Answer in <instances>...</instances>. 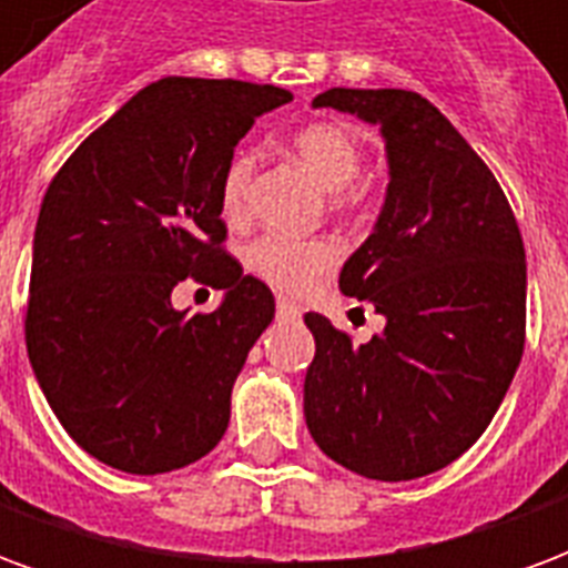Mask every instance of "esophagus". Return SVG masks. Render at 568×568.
Wrapping results in <instances>:
<instances>
[{
  "label": "esophagus",
  "instance_id": "34e87169",
  "mask_svg": "<svg viewBox=\"0 0 568 568\" xmlns=\"http://www.w3.org/2000/svg\"><path fill=\"white\" fill-rule=\"evenodd\" d=\"M276 316H280V320H297V316H301V307L292 304L288 297H280V301H276Z\"/></svg>",
  "mask_w": 568,
  "mask_h": 568
}]
</instances>
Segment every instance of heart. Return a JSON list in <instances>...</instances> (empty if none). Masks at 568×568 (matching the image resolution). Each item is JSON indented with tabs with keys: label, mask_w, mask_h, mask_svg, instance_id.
Wrapping results in <instances>:
<instances>
[{
	"label": "heart",
	"mask_w": 568,
	"mask_h": 568,
	"mask_svg": "<svg viewBox=\"0 0 568 568\" xmlns=\"http://www.w3.org/2000/svg\"><path fill=\"white\" fill-rule=\"evenodd\" d=\"M292 154L297 163L320 182L328 194V206L337 212L356 210L365 200L362 182V161L365 149L353 130L341 121H313L295 130ZM252 154L236 151L224 163L219 175V212L224 222L240 224L248 212V185H252ZM248 273H255L261 283L273 285L280 292H304L341 261V246L328 236L316 240H288V236H258L243 252Z\"/></svg>",
	"instance_id": "1"
}]
</instances>
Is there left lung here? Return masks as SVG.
Instances as JSON below:
<instances>
[{"mask_svg":"<svg viewBox=\"0 0 568 568\" xmlns=\"http://www.w3.org/2000/svg\"><path fill=\"white\" fill-rule=\"evenodd\" d=\"M316 109L381 124L389 187L341 292L386 316L356 346L320 313L304 417L325 456L371 480H414L475 444L520 365L526 252L489 166L426 97L332 88Z\"/></svg>","mask_w":568,"mask_h":568,"instance_id":"left-lung-1","label":"left lung"}]
</instances>
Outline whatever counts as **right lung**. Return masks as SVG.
<instances>
[{"label": "right lung", "mask_w": 568, "mask_h": 568, "mask_svg": "<svg viewBox=\"0 0 568 568\" xmlns=\"http://www.w3.org/2000/svg\"><path fill=\"white\" fill-rule=\"evenodd\" d=\"M288 100L252 81H154L44 191L27 353L57 419L93 459L163 475L222 440L273 295L224 248L219 175L255 118ZM182 278L224 287L223 307L173 311Z\"/></svg>", "instance_id": "add662e5"}]
</instances>
